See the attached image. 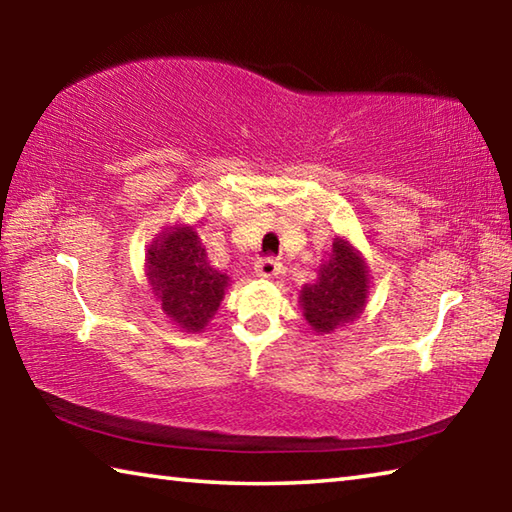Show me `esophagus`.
<instances>
[{"instance_id":"34e87169","label":"esophagus","mask_w":512,"mask_h":512,"mask_svg":"<svg viewBox=\"0 0 512 512\" xmlns=\"http://www.w3.org/2000/svg\"><path fill=\"white\" fill-rule=\"evenodd\" d=\"M280 271H282V264L273 257L259 259V262L255 264V273L259 277H275V275H280Z\"/></svg>"}]
</instances>
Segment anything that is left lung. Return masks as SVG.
<instances>
[{"instance_id":"obj_1","label":"left lung","mask_w":512,"mask_h":512,"mask_svg":"<svg viewBox=\"0 0 512 512\" xmlns=\"http://www.w3.org/2000/svg\"><path fill=\"white\" fill-rule=\"evenodd\" d=\"M368 293L370 273L361 253L348 239L336 237L318 266V280L300 291L302 316L316 334H332L363 314Z\"/></svg>"}]
</instances>
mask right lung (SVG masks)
<instances>
[{
    "label": "right lung",
    "instance_id": "right-lung-1",
    "mask_svg": "<svg viewBox=\"0 0 512 512\" xmlns=\"http://www.w3.org/2000/svg\"><path fill=\"white\" fill-rule=\"evenodd\" d=\"M146 277L162 311L183 332H203L219 309L230 277L210 266L194 225L164 228L146 248Z\"/></svg>",
    "mask_w": 512,
    "mask_h": 512
}]
</instances>
